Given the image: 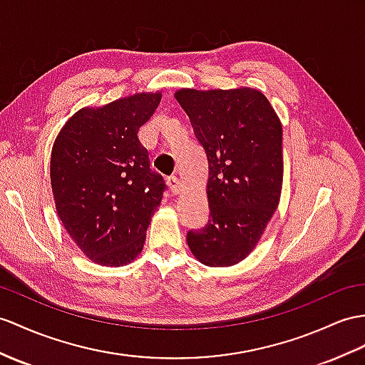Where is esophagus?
Wrapping results in <instances>:
<instances>
[{
  "instance_id": "obj_1",
  "label": "esophagus",
  "mask_w": 365,
  "mask_h": 365,
  "mask_svg": "<svg viewBox=\"0 0 365 365\" xmlns=\"http://www.w3.org/2000/svg\"><path fill=\"white\" fill-rule=\"evenodd\" d=\"M167 185L168 187H170V190H172V193L173 195H178L180 193L181 190H182V184H181V180L178 176H170L167 180Z\"/></svg>"
}]
</instances>
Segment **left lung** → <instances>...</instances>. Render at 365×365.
Instances as JSON below:
<instances>
[{
	"instance_id": "1",
	"label": "left lung",
	"mask_w": 365,
	"mask_h": 365,
	"mask_svg": "<svg viewBox=\"0 0 365 365\" xmlns=\"http://www.w3.org/2000/svg\"><path fill=\"white\" fill-rule=\"evenodd\" d=\"M175 99L187 113L209 163V223L190 230L187 245L202 264H237L254 251L279 206L280 119L255 88H181Z\"/></svg>"
}]
</instances>
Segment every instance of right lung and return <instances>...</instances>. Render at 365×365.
Here are the masks:
<instances>
[{
	"instance_id": "right-lung-1",
	"label": "right lung",
	"mask_w": 365,
	"mask_h": 365,
	"mask_svg": "<svg viewBox=\"0 0 365 365\" xmlns=\"http://www.w3.org/2000/svg\"><path fill=\"white\" fill-rule=\"evenodd\" d=\"M161 91L85 106L66 120L51 153V185L58 218L88 259L125 266L140 254L163 200V176L150 168L139 128Z\"/></svg>"
}]
</instances>
